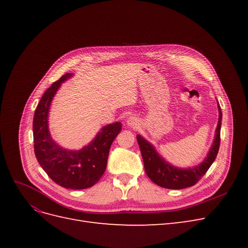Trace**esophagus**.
Masks as SVG:
<instances>
[{
	"label": "esophagus",
	"mask_w": 248,
	"mask_h": 248,
	"mask_svg": "<svg viewBox=\"0 0 248 248\" xmlns=\"http://www.w3.org/2000/svg\"><path fill=\"white\" fill-rule=\"evenodd\" d=\"M127 125L131 127V128H138L140 126V122L136 117H129L128 120H127Z\"/></svg>",
	"instance_id": "esophagus-1"
}]
</instances>
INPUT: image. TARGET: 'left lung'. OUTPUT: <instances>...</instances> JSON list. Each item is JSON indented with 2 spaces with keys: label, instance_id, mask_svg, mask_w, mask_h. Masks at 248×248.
Instances as JSON below:
<instances>
[{
  "label": "left lung",
  "instance_id": "left-lung-1",
  "mask_svg": "<svg viewBox=\"0 0 248 248\" xmlns=\"http://www.w3.org/2000/svg\"><path fill=\"white\" fill-rule=\"evenodd\" d=\"M217 106H218L219 118L215 130L213 144L211 148H210V151L205 160L200 163L199 166L191 169H178L171 166V164L167 162L157 153L155 148L148 140H146L140 134L137 136L142 160H144L146 174L155 184L169 189H183L186 188V187H190L197 184L200 181V179L206 174L209 168L214 162L220 146V127L222 112L219 103Z\"/></svg>",
  "mask_w": 248,
  "mask_h": 248
}]
</instances>
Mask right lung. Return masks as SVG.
<instances>
[{"instance_id":"1","label":"right lung","mask_w":248,"mask_h":248,"mask_svg":"<svg viewBox=\"0 0 248 248\" xmlns=\"http://www.w3.org/2000/svg\"><path fill=\"white\" fill-rule=\"evenodd\" d=\"M72 73H66L55 81L41 97L33 119L34 151L41 168L52 181L69 189H86L99 181L107 169L109 149L122 129L116 122L101 128L95 139L80 150H67L51 139L48 130V110L52 98L63 81Z\"/></svg>"}]
</instances>
